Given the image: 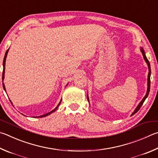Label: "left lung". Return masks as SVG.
Segmentation results:
<instances>
[{
    "instance_id": "left-lung-1",
    "label": "left lung",
    "mask_w": 158,
    "mask_h": 158,
    "mask_svg": "<svg viewBox=\"0 0 158 158\" xmlns=\"http://www.w3.org/2000/svg\"><path fill=\"white\" fill-rule=\"evenodd\" d=\"M141 52H142V54H143V56H144V60L146 61V62L147 63V64H148V70H149V72H148V88H147V94H146V95H145V97H144V98H143V99L142 100V102H140L138 106H137V107L136 108V109H135V111L133 112V113H132L131 115H133L134 114H135V113H137V112L139 110L140 108H141V106H142V104H143V103L144 102L145 99H147V97H148V94H149V91H150V85H151V79H150V77H151V66H150V63H149L148 60L147 59V56H146V55H145V52H144V50H143L142 48H141ZM88 101L89 102V100H88Z\"/></svg>"
}]
</instances>
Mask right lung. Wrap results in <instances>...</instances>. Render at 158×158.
<instances>
[{
    "mask_svg": "<svg viewBox=\"0 0 158 158\" xmlns=\"http://www.w3.org/2000/svg\"><path fill=\"white\" fill-rule=\"evenodd\" d=\"M8 50H9V49H8L7 51H6V52H5V56H4V59H3V71H2V81H3V79H4V77H5V76H4V74H5V61H6V57H7V52H8ZM2 86H3V88H4V90H5V85H4V84L3 83H2ZM11 102V101H10ZM61 101H60V102H59V104L57 105V106L53 110H52L51 112H50V113H47V114H44V115H41V116H39V117H45V116H48V114H51V113H52L53 112H54L55 111L57 108H58V107H59V106L60 105V104H61Z\"/></svg>",
    "mask_w": 158,
    "mask_h": 158,
    "instance_id": "obj_1",
    "label": "right lung"
}]
</instances>
